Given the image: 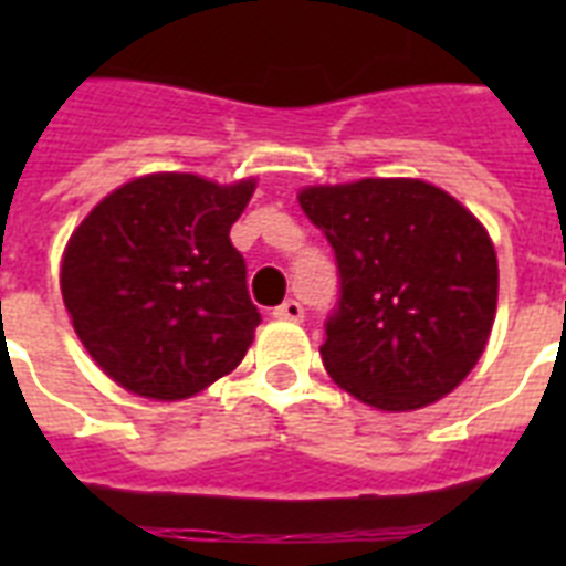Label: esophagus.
I'll return each mask as SVG.
<instances>
[{
  "mask_svg": "<svg viewBox=\"0 0 566 566\" xmlns=\"http://www.w3.org/2000/svg\"><path fill=\"white\" fill-rule=\"evenodd\" d=\"M273 317L293 319V323H300V319L305 317V308H302V305L296 300H284L282 305H279V308L273 311Z\"/></svg>",
  "mask_w": 566,
  "mask_h": 566,
  "instance_id": "esophagus-1",
  "label": "esophagus"
}]
</instances>
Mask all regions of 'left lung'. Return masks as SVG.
I'll return each instance as SVG.
<instances>
[{
  "instance_id": "8db88e82",
  "label": "left lung",
  "mask_w": 566,
  "mask_h": 566,
  "mask_svg": "<svg viewBox=\"0 0 566 566\" xmlns=\"http://www.w3.org/2000/svg\"><path fill=\"white\" fill-rule=\"evenodd\" d=\"M300 205L340 273L319 346L328 376L381 411H413L455 390L496 314L500 266L482 222L420 179L305 188Z\"/></svg>"
}]
</instances>
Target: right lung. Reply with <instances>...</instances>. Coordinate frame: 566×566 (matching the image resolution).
I'll return each mask as SVG.
<instances>
[{"mask_svg": "<svg viewBox=\"0 0 566 566\" xmlns=\"http://www.w3.org/2000/svg\"><path fill=\"white\" fill-rule=\"evenodd\" d=\"M255 179L155 172L93 208L64 249L61 293L91 358L146 399H185L243 361L261 314L229 231Z\"/></svg>", "mask_w": 566, "mask_h": 566, "instance_id": "1", "label": "right lung"}]
</instances>
